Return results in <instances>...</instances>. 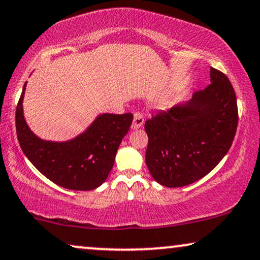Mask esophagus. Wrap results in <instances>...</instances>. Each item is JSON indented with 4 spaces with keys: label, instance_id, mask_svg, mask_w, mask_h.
I'll list each match as a JSON object with an SVG mask.
<instances>
[{
    "label": "esophagus",
    "instance_id": "34e87169",
    "mask_svg": "<svg viewBox=\"0 0 260 260\" xmlns=\"http://www.w3.org/2000/svg\"><path fill=\"white\" fill-rule=\"evenodd\" d=\"M143 124H144L143 116H142L141 113H135V115H134V122H133V124H131V129H133V130L140 129V127L143 126Z\"/></svg>",
    "mask_w": 260,
    "mask_h": 260
}]
</instances>
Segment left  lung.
Returning a JSON list of instances; mask_svg holds the SVG:
<instances>
[{
  "label": "left lung",
  "mask_w": 260,
  "mask_h": 260,
  "mask_svg": "<svg viewBox=\"0 0 260 260\" xmlns=\"http://www.w3.org/2000/svg\"><path fill=\"white\" fill-rule=\"evenodd\" d=\"M211 84L189 101L159 111L145 122V163L156 182L184 187L221 161L236 136L237 98L229 78L211 67Z\"/></svg>",
  "instance_id": "1"
}]
</instances>
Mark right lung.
Here are the masks:
<instances>
[{
	"mask_svg": "<svg viewBox=\"0 0 260 260\" xmlns=\"http://www.w3.org/2000/svg\"><path fill=\"white\" fill-rule=\"evenodd\" d=\"M23 85L16 108L20 147L35 168L52 182L71 190H92L105 182L119 144L129 131L131 113H101L78 136L67 141H46L28 126L23 115Z\"/></svg>",
	"mask_w": 260,
	"mask_h": 260,
	"instance_id": "obj_1",
	"label": "right lung"
}]
</instances>
